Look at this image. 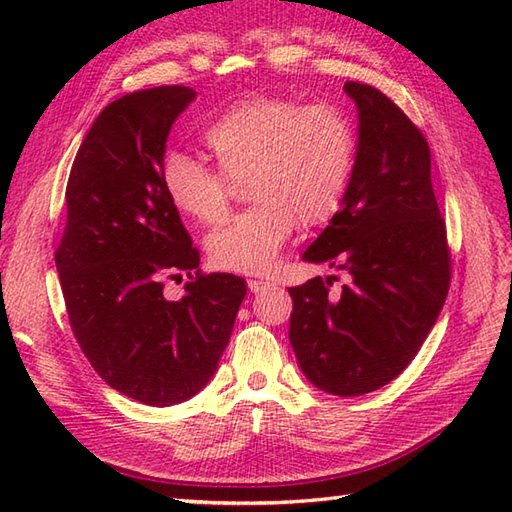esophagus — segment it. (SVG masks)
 <instances>
[{
    "instance_id": "34e87169",
    "label": "esophagus",
    "mask_w": 512,
    "mask_h": 512,
    "mask_svg": "<svg viewBox=\"0 0 512 512\" xmlns=\"http://www.w3.org/2000/svg\"><path fill=\"white\" fill-rule=\"evenodd\" d=\"M270 288H275V284L273 281H262V279H248V290L253 292V295H259V292H264V290H270Z\"/></svg>"
}]
</instances>
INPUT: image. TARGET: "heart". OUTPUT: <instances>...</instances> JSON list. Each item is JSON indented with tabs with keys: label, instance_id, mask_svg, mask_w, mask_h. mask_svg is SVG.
Masks as SVG:
<instances>
[{
	"label": "heart",
	"instance_id": "b5f03b06",
	"mask_svg": "<svg viewBox=\"0 0 512 512\" xmlns=\"http://www.w3.org/2000/svg\"><path fill=\"white\" fill-rule=\"evenodd\" d=\"M204 145L217 169L182 151L162 158L167 200L189 220L213 224L226 211V180L246 178L244 195L255 204L215 228L206 253L222 270L268 275L297 224L319 226L339 213L354 176L358 136L336 105L253 96L217 116Z\"/></svg>",
	"mask_w": 512,
	"mask_h": 512
}]
</instances>
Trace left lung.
Listing matches in <instances>:
<instances>
[{
	"instance_id": "left-lung-1",
	"label": "left lung",
	"mask_w": 512,
	"mask_h": 512,
	"mask_svg": "<svg viewBox=\"0 0 512 512\" xmlns=\"http://www.w3.org/2000/svg\"><path fill=\"white\" fill-rule=\"evenodd\" d=\"M356 103L354 176L330 224L303 262L345 270L290 288V345L310 383L361 396L391 383L427 339L449 292V248L431 151L400 107L372 85L347 81Z\"/></svg>"
}]
</instances>
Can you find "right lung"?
Listing matches in <instances>:
<instances>
[{"label": "right lung", "instance_id": "add662e5", "mask_svg": "<svg viewBox=\"0 0 512 512\" xmlns=\"http://www.w3.org/2000/svg\"><path fill=\"white\" fill-rule=\"evenodd\" d=\"M193 101L191 88L160 85L96 116L76 151L54 253L83 354L107 385L151 407L206 387L246 297L242 277H193L200 255L160 182L171 127ZM180 272L192 281L167 300L161 279Z\"/></svg>", "mask_w": 512, "mask_h": 512}]
</instances>
